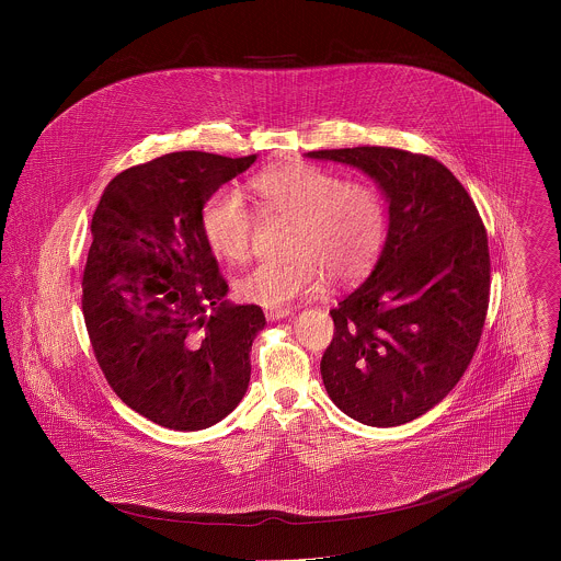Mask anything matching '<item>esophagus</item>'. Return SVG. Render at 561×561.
I'll list each match as a JSON object with an SVG mask.
<instances>
[{"mask_svg":"<svg viewBox=\"0 0 561 561\" xmlns=\"http://www.w3.org/2000/svg\"><path fill=\"white\" fill-rule=\"evenodd\" d=\"M268 321L286 320L293 316V309H267L265 311Z\"/></svg>","mask_w":561,"mask_h":561,"instance_id":"34e87169","label":"esophagus"}]
</instances>
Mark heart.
Masks as SVG:
<instances>
[{
    "mask_svg": "<svg viewBox=\"0 0 561 561\" xmlns=\"http://www.w3.org/2000/svg\"><path fill=\"white\" fill-rule=\"evenodd\" d=\"M263 213L298 220L293 261H263L236 279L243 300L279 309L294 298L318 293L325 273L353 279L373 265L385 238V206L376 188L347 183L341 174L311 163H296L259 174L252 181ZM202 231L214 254L245 261L256 216L236 187L214 191L202 208Z\"/></svg>",
    "mask_w": 561,
    "mask_h": 561,
    "instance_id": "b5f03b06",
    "label": "heart"
}]
</instances>
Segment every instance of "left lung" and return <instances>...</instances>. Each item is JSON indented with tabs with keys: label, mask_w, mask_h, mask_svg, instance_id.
I'll list each match as a JSON object with an SVG mask.
<instances>
[{
	"label": "left lung",
	"mask_w": 561,
	"mask_h": 561,
	"mask_svg": "<svg viewBox=\"0 0 561 561\" xmlns=\"http://www.w3.org/2000/svg\"><path fill=\"white\" fill-rule=\"evenodd\" d=\"M305 158L362 170L389 204L373 273L330 311L323 387L357 423H410L453 391L480 343L490 294L480 214L453 172L428 156L353 147Z\"/></svg>",
	"instance_id": "8db88e82"
}]
</instances>
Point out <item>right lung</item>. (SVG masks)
Listing matches in <instances>:
<instances>
[{"mask_svg": "<svg viewBox=\"0 0 561 561\" xmlns=\"http://www.w3.org/2000/svg\"><path fill=\"white\" fill-rule=\"evenodd\" d=\"M256 156L179 151L108 183L92 216L81 309L117 398L174 431L213 427L248 391L259 305H233L202 231L216 188Z\"/></svg>", "mask_w": 561, "mask_h": 561, "instance_id": "add662e5", "label": "right lung"}]
</instances>
